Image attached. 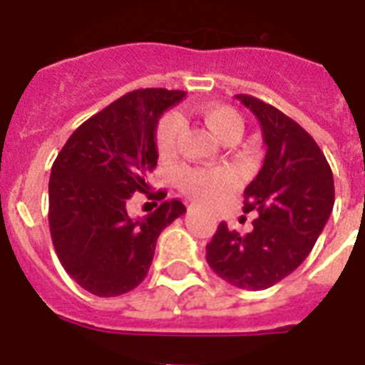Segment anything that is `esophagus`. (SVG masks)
Listing matches in <instances>:
<instances>
[{"label": "esophagus", "mask_w": 365, "mask_h": 365, "mask_svg": "<svg viewBox=\"0 0 365 365\" xmlns=\"http://www.w3.org/2000/svg\"><path fill=\"white\" fill-rule=\"evenodd\" d=\"M193 208H195V205H190L188 206V210H193Z\"/></svg>", "instance_id": "34e87169"}]
</instances>
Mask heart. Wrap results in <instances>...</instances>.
<instances>
[{
    "mask_svg": "<svg viewBox=\"0 0 365 365\" xmlns=\"http://www.w3.org/2000/svg\"><path fill=\"white\" fill-rule=\"evenodd\" d=\"M199 117L221 138L237 140L243 133V118L235 109L222 104H206L199 108ZM182 133V118L177 113H168L157 128V151L168 157L175 151ZM235 175L230 168H182L179 172V186L182 192L201 202H212L225 190L234 185Z\"/></svg>",
    "mask_w": 365,
    "mask_h": 365,
    "instance_id": "b5f03b06",
    "label": "heart"
}]
</instances>
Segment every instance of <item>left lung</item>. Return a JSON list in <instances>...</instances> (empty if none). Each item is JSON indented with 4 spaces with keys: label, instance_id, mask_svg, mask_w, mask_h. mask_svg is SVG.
Listing matches in <instances>:
<instances>
[{
    "label": "left lung",
    "instance_id": "left-lung-1",
    "mask_svg": "<svg viewBox=\"0 0 365 365\" xmlns=\"http://www.w3.org/2000/svg\"><path fill=\"white\" fill-rule=\"evenodd\" d=\"M256 115L267 146L256 179L245 188L243 212H256L241 235L222 221L206 245V261L230 285L261 291L298 269L334 205V180L314 138L285 113L250 95H235Z\"/></svg>",
    "mask_w": 365,
    "mask_h": 365
}]
</instances>
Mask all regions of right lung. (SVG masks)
I'll return each mask as SVG.
<instances>
[{"label": "right lung", "instance_id": "add662e5", "mask_svg": "<svg viewBox=\"0 0 365 365\" xmlns=\"http://www.w3.org/2000/svg\"><path fill=\"white\" fill-rule=\"evenodd\" d=\"M185 91L138 89L93 115L58 153L49 179V228L58 259L82 289L102 298L140 285L160 232L186 212L164 201L130 217L135 193H146L157 166V124ZM164 199L166 193H146Z\"/></svg>", "mask_w": 365, "mask_h": 365}]
</instances>
